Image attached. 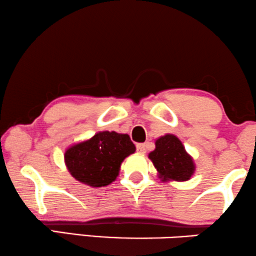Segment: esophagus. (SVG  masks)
<instances>
[{"label":"esophagus","instance_id":"1","mask_svg":"<svg viewBox=\"0 0 256 256\" xmlns=\"http://www.w3.org/2000/svg\"><path fill=\"white\" fill-rule=\"evenodd\" d=\"M136 150L138 151L140 154H146V143H137L136 144Z\"/></svg>","mask_w":256,"mask_h":256}]
</instances>
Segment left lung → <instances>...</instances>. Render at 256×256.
<instances>
[{
    "label": "left lung",
    "mask_w": 256,
    "mask_h": 256,
    "mask_svg": "<svg viewBox=\"0 0 256 256\" xmlns=\"http://www.w3.org/2000/svg\"><path fill=\"white\" fill-rule=\"evenodd\" d=\"M162 181H186L192 176L195 165L176 136L168 134L156 140V149L149 154Z\"/></svg>",
    "instance_id": "obj_1"
}]
</instances>
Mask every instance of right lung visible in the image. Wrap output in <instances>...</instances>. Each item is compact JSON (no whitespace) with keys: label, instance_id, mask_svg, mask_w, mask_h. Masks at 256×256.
I'll list each match as a JSON object with an SVG mask.
<instances>
[{"label":"right lung","instance_id":"right-lung-1","mask_svg":"<svg viewBox=\"0 0 256 256\" xmlns=\"http://www.w3.org/2000/svg\"><path fill=\"white\" fill-rule=\"evenodd\" d=\"M135 150L127 134L100 132L92 138L69 148L64 160L76 180L92 187H102L116 179L121 162Z\"/></svg>","mask_w":256,"mask_h":256}]
</instances>
